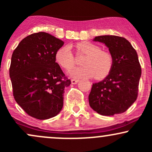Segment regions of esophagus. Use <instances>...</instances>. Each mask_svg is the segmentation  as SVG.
<instances>
[{
	"mask_svg": "<svg viewBox=\"0 0 152 152\" xmlns=\"http://www.w3.org/2000/svg\"><path fill=\"white\" fill-rule=\"evenodd\" d=\"M78 82V80H76V79H71V83L72 84H76Z\"/></svg>",
	"mask_w": 152,
	"mask_h": 152,
	"instance_id": "obj_1",
	"label": "esophagus"
}]
</instances>
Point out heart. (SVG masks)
<instances>
[{"instance_id": "obj_1", "label": "heart", "mask_w": 152, "mask_h": 152, "mask_svg": "<svg viewBox=\"0 0 152 152\" xmlns=\"http://www.w3.org/2000/svg\"><path fill=\"white\" fill-rule=\"evenodd\" d=\"M76 47L78 51L86 56L81 63L83 66L75 68L69 72L72 77L91 78L95 76L97 79H102L109 74L113 66V58L109 52L101 50L99 46L87 41L79 43ZM55 58L56 62L66 70H69L74 65V54L69 46L58 48Z\"/></svg>"}]
</instances>
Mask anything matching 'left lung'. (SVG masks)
<instances>
[{"label":"left lung","mask_w":152,"mask_h":152,"mask_svg":"<svg viewBox=\"0 0 152 152\" xmlns=\"http://www.w3.org/2000/svg\"><path fill=\"white\" fill-rule=\"evenodd\" d=\"M93 41L109 48L113 66L104 80L93 83L88 96L89 105L103 116L121 114L137 98L142 75L137 53L128 40L120 36H96Z\"/></svg>","instance_id":"left-lung-1"}]
</instances>
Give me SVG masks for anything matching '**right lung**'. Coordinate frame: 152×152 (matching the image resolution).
<instances>
[{
	"label": "right lung",
	"mask_w": 152,
	"mask_h": 152,
	"mask_svg": "<svg viewBox=\"0 0 152 152\" xmlns=\"http://www.w3.org/2000/svg\"><path fill=\"white\" fill-rule=\"evenodd\" d=\"M64 44L39 32L23 38L12 54L9 74L14 99L32 117L48 119L61 111L64 89L71 84L56 62V52Z\"/></svg>",
	"instance_id": "obj_1"
}]
</instances>
